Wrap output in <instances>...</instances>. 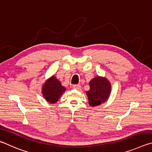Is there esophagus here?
Segmentation results:
<instances>
[{"instance_id":"1","label":"esophagus","mask_w":152,"mask_h":152,"mask_svg":"<svg viewBox=\"0 0 152 152\" xmlns=\"http://www.w3.org/2000/svg\"><path fill=\"white\" fill-rule=\"evenodd\" d=\"M73 88L75 89H77V90H81V86L79 84H77V85H73Z\"/></svg>"}]
</instances>
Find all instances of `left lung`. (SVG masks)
Segmentation results:
<instances>
[{"mask_svg":"<svg viewBox=\"0 0 152 152\" xmlns=\"http://www.w3.org/2000/svg\"><path fill=\"white\" fill-rule=\"evenodd\" d=\"M89 86L90 89L86 94L90 105L93 107L99 105L108 99L111 91V85L105 78L96 77L90 81Z\"/></svg>","mask_w":152,"mask_h":152,"instance_id":"obj_1","label":"left lung"}]
</instances>
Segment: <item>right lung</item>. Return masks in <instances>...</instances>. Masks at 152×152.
Returning a JSON list of instances; mask_svg holds the SVG:
<instances>
[{"label": "right lung", "instance_id": "1", "mask_svg": "<svg viewBox=\"0 0 152 152\" xmlns=\"http://www.w3.org/2000/svg\"><path fill=\"white\" fill-rule=\"evenodd\" d=\"M65 88L61 86L60 81L53 76L46 81L42 87V95L48 102L55 103L59 99Z\"/></svg>", "mask_w": 152, "mask_h": 152}]
</instances>
